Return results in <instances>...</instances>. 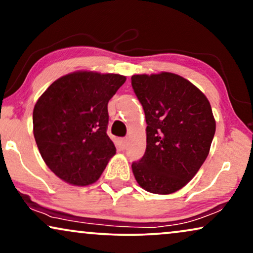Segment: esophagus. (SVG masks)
<instances>
[{
    "label": "esophagus",
    "instance_id": "34e87169",
    "mask_svg": "<svg viewBox=\"0 0 253 253\" xmlns=\"http://www.w3.org/2000/svg\"><path fill=\"white\" fill-rule=\"evenodd\" d=\"M120 145H121V148H126L127 146V139H126V138H123V139H121Z\"/></svg>",
    "mask_w": 253,
    "mask_h": 253
}]
</instances>
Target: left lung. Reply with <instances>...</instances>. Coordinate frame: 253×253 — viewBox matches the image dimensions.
I'll list each match as a JSON object with an SVG mask.
<instances>
[{
	"instance_id": "1",
	"label": "left lung",
	"mask_w": 253,
	"mask_h": 253,
	"mask_svg": "<svg viewBox=\"0 0 253 253\" xmlns=\"http://www.w3.org/2000/svg\"><path fill=\"white\" fill-rule=\"evenodd\" d=\"M131 84L146 119V151L132 162L141 188L169 195L191 181L210 153L215 120L205 94L171 72L133 75Z\"/></svg>"
}]
</instances>
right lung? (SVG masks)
<instances>
[{
	"mask_svg": "<svg viewBox=\"0 0 253 253\" xmlns=\"http://www.w3.org/2000/svg\"><path fill=\"white\" fill-rule=\"evenodd\" d=\"M126 76L76 71L55 81L33 109V134L48 168L72 185L98 181L115 145L107 134L108 101Z\"/></svg>",
	"mask_w": 253,
	"mask_h": 253,
	"instance_id": "add662e5",
	"label": "right lung"
}]
</instances>
